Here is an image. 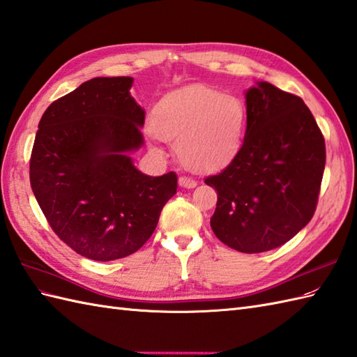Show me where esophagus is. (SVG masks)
I'll list each match as a JSON object with an SVG mask.
<instances>
[{"mask_svg": "<svg viewBox=\"0 0 357 357\" xmlns=\"http://www.w3.org/2000/svg\"><path fill=\"white\" fill-rule=\"evenodd\" d=\"M178 185L181 188L191 189V188L197 186V181L194 178H191V177H188V176H181V177H178Z\"/></svg>", "mask_w": 357, "mask_h": 357, "instance_id": "1", "label": "esophagus"}]
</instances>
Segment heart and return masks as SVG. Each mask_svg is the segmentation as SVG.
Returning <instances> with one entry per match:
<instances>
[{"label":"heart","mask_w":357,"mask_h":357,"mask_svg":"<svg viewBox=\"0 0 357 357\" xmlns=\"http://www.w3.org/2000/svg\"><path fill=\"white\" fill-rule=\"evenodd\" d=\"M153 131L177 140L176 153L186 168L209 172L223 168L243 145L248 112L240 98L206 85H189L158 100Z\"/></svg>","instance_id":"obj_1"}]
</instances>
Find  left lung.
Masks as SVG:
<instances>
[{"label": "left lung", "mask_w": 357, "mask_h": 357, "mask_svg": "<svg viewBox=\"0 0 357 357\" xmlns=\"http://www.w3.org/2000/svg\"><path fill=\"white\" fill-rule=\"evenodd\" d=\"M244 142L226 168L204 178L217 191L211 227L244 253L280 248L312 220L326 168V140L304 100L258 82L245 93Z\"/></svg>", "instance_id": "left-lung-1"}]
</instances>
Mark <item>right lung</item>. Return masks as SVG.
Wrapping results in <instances>:
<instances>
[{
    "instance_id": "obj_1",
    "label": "right lung",
    "mask_w": 357,
    "mask_h": 357,
    "mask_svg": "<svg viewBox=\"0 0 357 357\" xmlns=\"http://www.w3.org/2000/svg\"><path fill=\"white\" fill-rule=\"evenodd\" d=\"M131 85L128 76L94 77L54 100L30 155L31 191L53 232L94 261L137 252L177 192L176 172L145 176L126 155L144 145Z\"/></svg>"
}]
</instances>
